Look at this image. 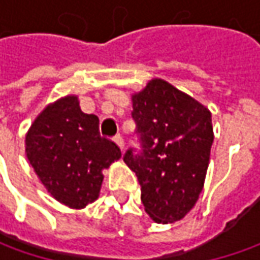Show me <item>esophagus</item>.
Here are the masks:
<instances>
[{"label":"esophagus","mask_w":260,"mask_h":260,"mask_svg":"<svg viewBox=\"0 0 260 260\" xmlns=\"http://www.w3.org/2000/svg\"><path fill=\"white\" fill-rule=\"evenodd\" d=\"M113 140H114L115 143H117V146H118V147H120L121 150L124 149V140H123V137H121V136L117 135V136H115V137H114V139H113Z\"/></svg>","instance_id":"34e87169"}]
</instances>
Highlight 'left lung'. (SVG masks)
I'll return each mask as SVG.
<instances>
[{
	"instance_id": "left-lung-1",
	"label": "left lung",
	"mask_w": 260,
	"mask_h": 260,
	"mask_svg": "<svg viewBox=\"0 0 260 260\" xmlns=\"http://www.w3.org/2000/svg\"><path fill=\"white\" fill-rule=\"evenodd\" d=\"M136 133L143 150L124 155L142 186L145 211L156 223L188 214L204 188L214 142L210 110L164 79L132 95Z\"/></svg>"
}]
</instances>
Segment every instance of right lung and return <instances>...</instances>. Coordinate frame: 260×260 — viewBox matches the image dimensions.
Masks as SVG:
<instances>
[{"label": "right lung", "mask_w": 260, "mask_h": 260, "mask_svg": "<svg viewBox=\"0 0 260 260\" xmlns=\"http://www.w3.org/2000/svg\"><path fill=\"white\" fill-rule=\"evenodd\" d=\"M25 156L56 201L81 210L100 197L103 171L121 150L101 137L98 117L85 114L76 95H66L36 117L25 135Z\"/></svg>", "instance_id": "right-lung-1"}]
</instances>
